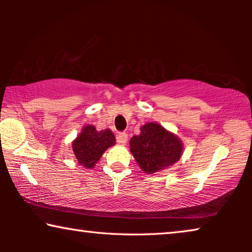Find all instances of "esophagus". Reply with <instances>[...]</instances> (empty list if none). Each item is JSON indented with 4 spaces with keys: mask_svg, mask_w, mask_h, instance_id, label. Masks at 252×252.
<instances>
[{
    "mask_svg": "<svg viewBox=\"0 0 252 252\" xmlns=\"http://www.w3.org/2000/svg\"><path fill=\"white\" fill-rule=\"evenodd\" d=\"M117 142L120 144H126L127 143V134L119 133L118 135H117Z\"/></svg>",
    "mask_w": 252,
    "mask_h": 252,
    "instance_id": "1",
    "label": "esophagus"
}]
</instances>
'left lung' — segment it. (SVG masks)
I'll return each instance as SVG.
<instances>
[{"label":"left lung","instance_id":"1","mask_svg":"<svg viewBox=\"0 0 252 252\" xmlns=\"http://www.w3.org/2000/svg\"><path fill=\"white\" fill-rule=\"evenodd\" d=\"M140 129L139 135L130 139L129 147L141 170L153 174L180 159L184 147L175 134L156 123H148Z\"/></svg>","mask_w":252,"mask_h":252}]
</instances>
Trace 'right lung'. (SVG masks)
<instances>
[{"instance_id": "right-lung-1", "label": "right lung", "mask_w": 252, "mask_h": 252, "mask_svg": "<svg viewBox=\"0 0 252 252\" xmlns=\"http://www.w3.org/2000/svg\"><path fill=\"white\" fill-rule=\"evenodd\" d=\"M115 143L116 137L110 129L98 132L94 126L87 125L72 142V150L79 164L86 168H92L95 166L104 151L115 146Z\"/></svg>"}]
</instances>
